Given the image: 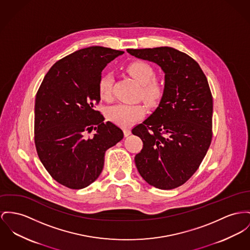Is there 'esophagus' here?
I'll list each match as a JSON object with an SVG mask.
<instances>
[{
  "mask_svg": "<svg viewBox=\"0 0 250 250\" xmlns=\"http://www.w3.org/2000/svg\"><path fill=\"white\" fill-rule=\"evenodd\" d=\"M123 133H124V136H128L131 134V130L130 129H123Z\"/></svg>",
  "mask_w": 250,
  "mask_h": 250,
  "instance_id": "esophagus-1",
  "label": "esophagus"
}]
</instances>
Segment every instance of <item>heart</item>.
Returning <instances> with one entry per match:
<instances>
[{
    "mask_svg": "<svg viewBox=\"0 0 250 250\" xmlns=\"http://www.w3.org/2000/svg\"><path fill=\"white\" fill-rule=\"evenodd\" d=\"M127 72L131 77L140 84L142 97L150 105L157 104L164 95L163 84L154 78V70L145 62H133L127 68ZM113 77L105 74L99 82V93L102 100H109L112 98ZM146 109L141 104H124L119 103L111 106L106 111L107 118L121 127H129L135 121L144 117Z\"/></svg>",
    "mask_w": 250,
    "mask_h": 250,
    "instance_id": "1",
    "label": "heart"
}]
</instances>
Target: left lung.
<instances>
[{
    "instance_id": "8db88e82",
    "label": "left lung",
    "mask_w": 250,
    "mask_h": 250,
    "mask_svg": "<svg viewBox=\"0 0 250 250\" xmlns=\"http://www.w3.org/2000/svg\"><path fill=\"white\" fill-rule=\"evenodd\" d=\"M127 52L165 73L158 107L132 130L143 141L135 166L150 186L175 188L197 170L211 143L213 101L208 80L192 58L172 47Z\"/></svg>"
}]
</instances>
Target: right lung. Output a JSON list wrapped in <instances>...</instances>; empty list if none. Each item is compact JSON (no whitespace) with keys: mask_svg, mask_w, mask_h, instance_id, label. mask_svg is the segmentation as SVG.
<instances>
[{"mask_svg":"<svg viewBox=\"0 0 250 250\" xmlns=\"http://www.w3.org/2000/svg\"><path fill=\"white\" fill-rule=\"evenodd\" d=\"M123 51L91 46L57 62L45 75L35 100V145L39 158L58 183L81 189L100 176L105 151L123 138L104 122L95 105L105 66ZM93 129L92 139L83 135Z\"/></svg>","mask_w":250,"mask_h":250,"instance_id":"add662e5","label":"right lung"}]
</instances>
